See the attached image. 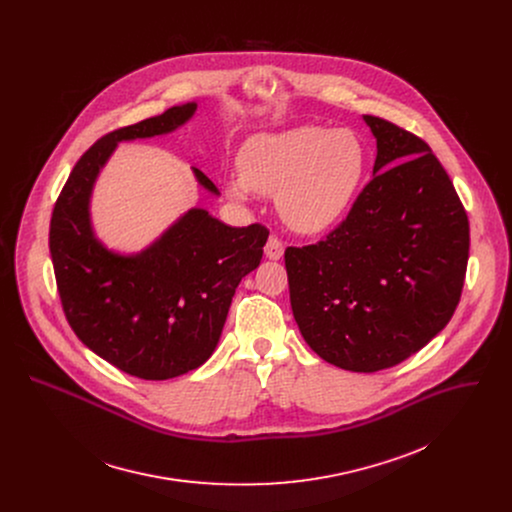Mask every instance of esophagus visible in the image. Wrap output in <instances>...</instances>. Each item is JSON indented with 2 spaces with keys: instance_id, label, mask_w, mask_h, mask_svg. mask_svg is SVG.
<instances>
[{
  "instance_id": "34e87169",
  "label": "esophagus",
  "mask_w": 512,
  "mask_h": 512,
  "mask_svg": "<svg viewBox=\"0 0 512 512\" xmlns=\"http://www.w3.org/2000/svg\"><path fill=\"white\" fill-rule=\"evenodd\" d=\"M264 252L270 260H280L284 256V242L276 234H272L264 246Z\"/></svg>"
}]
</instances>
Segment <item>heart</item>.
<instances>
[{"label": "heart", "mask_w": 512, "mask_h": 512, "mask_svg": "<svg viewBox=\"0 0 512 512\" xmlns=\"http://www.w3.org/2000/svg\"><path fill=\"white\" fill-rule=\"evenodd\" d=\"M365 147L349 130L301 126L260 134L240 151V177L228 183L236 199L250 191L276 197L280 217L297 232L329 228L351 205L363 173Z\"/></svg>", "instance_id": "b5f03b06"}]
</instances>
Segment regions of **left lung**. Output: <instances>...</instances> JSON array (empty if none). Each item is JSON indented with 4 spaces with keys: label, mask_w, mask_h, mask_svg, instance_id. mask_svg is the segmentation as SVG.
I'll list each match as a JSON object with an SVG mask.
<instances>
[{
    "label": "left lung",
    "mask_w": 512,
    "mask_h": 512,
    "mask_svg": "<svg viewBox=\"0 0 512 512\" xmlns=\"http://www.w3.org/2000/svg\"><path fill=\"white\" fill-rule=\"evenodd\" d=\"M372 179L323 240L286 248L295 323L327 363L376 372L426 347L463 292L469 220L430 146L378 116Z\"/></svg>",
    "instance_id": "obj_1"
}]
</instances>
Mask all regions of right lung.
<instances>
[{
	"instance_id": "right-lung-1",
	"label": "right lung",
	"mask_w": 512,
	"mask_h": 512,
	"mask_svg": "<svg viewBox=\"0 0 512 512\" xmlns=\"http://www.w3.org/2000/svg\"><path fill=\"white\" fill-rule=\"evenodd\" d=\"M195 102L114 130L76 161L51 217L49 248L63 311L98 357L144 380H167L203 365L215 351L240 280L258 268L270 230L228 226L191 209L134 256L106 250L90 226L94 181L118 142L183 126ZM197 181L219 195L199 169Z\"/></svg>"
}]
</instances>
